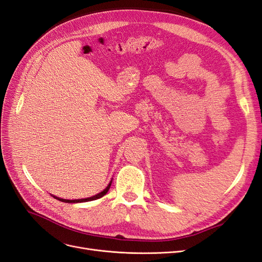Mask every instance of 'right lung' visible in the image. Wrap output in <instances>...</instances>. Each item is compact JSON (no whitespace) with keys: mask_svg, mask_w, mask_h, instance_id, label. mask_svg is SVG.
I'll use <instances>...</instances> for the list:
<instances>
[{"mask_svg":"<svg viewBox=\"0 0 262 262\" xmlns=\"http://www.w3.org/2000/svg\"><path fill=\"white\" fill-rule=\"evenodd\" d=\"M112 182H113V179L110 180V182L108 184V186L102 190L101 192H99V193H97V194H95V195H93V196H90V198H85V199H75V200H69V199H62V198H59V196H55V195H52L53 198H55V199L57 200H60V201H62V202H66V203H80V202H87V201H93V200H96V199H99V198H101V196H104L107 192H108V190H109V188H110V186H112Z\"/></svg>","mask_w":262,"mask_h":262,"instance_id":"right-lung-1","label":"right lung"}]
</instances>
